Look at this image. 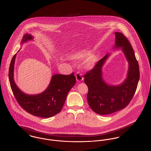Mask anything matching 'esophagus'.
Returning <instances> with one entry per match:
<instances>
[{"instance_id": "esophagus-1", "label": "esophagus", "mask_w": 151, "mask_h": 151, "mask_svg": "<svg viewBox=\"0 0 151 151\" xmlns=\"http://www.w3.org/2000/svg\"><path fill=\"white\" fill-rule=\"evenodd\" d=\"M75 76L76 78V81L79 82L83 81V77L82 76V74L80 72H77L75 74Z\"/></svg>"}]
</instances>
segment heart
Returning <instances> with one entry per match:
<instances>
[{
    "label": "heart",
    "mask_w": 151,
    "mask_h": 151,
    "mask_svg": "<svg viewBox=\"0 0 151 151\" xmlns=\"http://www.w3.org/2000/svg\"><path fill=\"white\" fill-rule=\"evenodd\" d=\"M97 61V58L95 56H92L90 58L88 59V60L86 61L85 67L87 68H91L94 66V65L96 64Z\"/></svg>",
    "instance_id": "heart-1"
}]
</instances>
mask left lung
<instances>
[{
  "label": "left lung",
  "mask_w": 151,
  "mask_h": 151,
  "mask_svg": "<svg viewBox=\"0 0 151 151\" xmlns=\"http://www.w3.org/2000/svg\"><path fill=\"white\" fill-rule=\"evenodd\" d=\"M114 34L116 41L113 49H121L128 61L125 79L117 85L109 84L104 81L102 68L110 53L97 62L93 70L84 75V82L88 88V104L95 113L100 115L110 114L127 106L135 93L139 81V66L130 43L122 33L115 32Z\"/></svg>",
  "instance_id": "left-lung-1"
}]
</instances>
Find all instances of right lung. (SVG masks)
Segmentation results:
<instances>
[{
	"label": "right lung",
	"mask_w": 151,
	"mask_h": 151,
	"mask_svg": "<svg viewBox=\"0 0 151 151\" xmlns=\"http://www.w3.org/2000/svg\"><path fill=\"white\" fill-rule=\"evenodd\" d=\"M33 39L34 37L32 35L26 34L23 37L21 44L23 45ZM16 56L17 54L13 56L11 61L9 78L12 91L18 104L24 110L35 116L49 118L58 114L64 106L68 93L76 83L74 73L69 75L55 74L43 92L35 95L27 94L19 88L14 81V72Z\"/></svg>",
	"instance_id": "add662e5"
}]
</instances>
